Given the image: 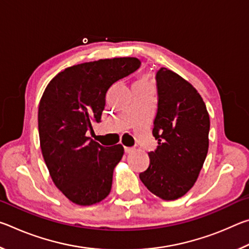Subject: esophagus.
Listing matches in <instances>:
<instances>
[{"label":"esophagus","instance_id":"obj_1","mask_svg":"<svg viewBox=\"0 0 249 249\" xmlns=\"http://www.w3.org/2000/svg\"><path fill=\"white\" fill-rule=\"evenodd\" d=\"M124 150H125L126 154H129V153H132L134 148H133V147H124Z\"/></svg>","mask_w":249,"mask_h":249}]
</instances>
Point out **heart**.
<instances>
[{
  "label": "heart",
  "mask_w": 249,
  "mask_h": 249,
  "mask_svg": "<svg viewBox=\"0 0 249 249\" xmlns=\"http://www.w3.org/2000/svg\"><path fill=\"white\" fill-rule=\"evenodd\" d=\"M137 84H141V86H146V83H145V82H142V81H141V82H138Z\"/></svg>",
  "instance_id": "heart-1"
}]
</instances>
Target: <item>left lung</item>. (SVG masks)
<instances>
[{"label":"left lung","instance_id":"1","mask_svg":"<svg viewBox=\"0 0 249 249\" xmlns=\"http://www.w3.org/2000/svg\"><path fill=\"white\" fill-rule=\"evenodd\" d=\"M158 109L153 135L158 146L149 155V167L140 178L160 199L184 196L199 177L209 149L210 116L201 95L174 71L156 74Z\"/></svg>","mask_w":249,"mask_h":249}]
</instances>
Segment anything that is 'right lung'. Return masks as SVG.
Here are the masks:
<instances>
[{
  "label": "right lung",
  "mask_w": 249,
  "mask_h": 249,
  "mask_svg": "<svg viewBox=\"0 0 249 249\" xmlns=\"http://www.w3.org/2000/svg\"><path fill=\"white\" fill-rule=\"evenodd\" d=\"M141 67L137 58L100 59L69 67L48 83L38 107L40 148L50 177L68 199L92 205L108 196L121 144L104 147L87 137L101 122L113 83Z\"/></svg>",
  "instance_id": "right-lung-1"
}]
</instances>
